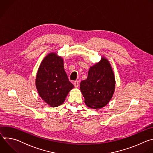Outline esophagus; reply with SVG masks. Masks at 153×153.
I'll return each instance as SVG.
<instances>
[{
	"mask_svg": "<svg viewBox=\"0 0 153 153\" xmlns=\"http://www.w3.org/2000/svg\"><path fill=\"white\" fill-rule=\"evenodd\" d=\"M74 86H75V88H78L79 86V82L77 81V80L74 81Z\"/></svg>",
	"mask_w": 153,
	"mask_h": 153,
	"instance_id": "34e87169",
	"label": "esophagus"
}]
</instances>
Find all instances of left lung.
Returning a JSON list of instances; mask_svg holds the SVG:
<instances>
[{"label":"left lung","instance_id":"1","mask_svg":"<svg viewBox=\"0 0 153 153\" xmlns=\"http://www.w3.org/2000/svg\"><path fill=\"white\" fill-rule=\"evenodd\" d=\"M115 77L108 60H101L90 68L88 77L80 82V89L86 105L91 108L100 109L110 101L115 91Z\"/></svg>","mask_w":153,"mask_h":153}]
</instances>
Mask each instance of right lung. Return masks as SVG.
Returning <instances> with one entry per match:
<instances>
[{
	"label": "right lung",
	"mask_w": 153,
	"mask_h": 153,
	"mask_svg": "<svg viewBox=\"0 0 153 153\" xmlns=\"http://www.w3.org/2000/svg\"><path fill=\"white\" fill-rule=\"evenodd\" d=\"M36 86L42 98L51 107L62 105L74 85L69 81L63 67V59L51 52L43 59L39 67Z\"/></svg>",
	"instance_id": "1"
}]
</instances>
